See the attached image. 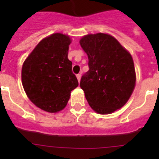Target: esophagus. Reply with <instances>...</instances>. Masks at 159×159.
Wrapping results in <instances>:
<instances>
[{
  "mask_svg": "<svg viewBox=\"0 0 159 159\" xmlns=\"http://www.w3.org/2000/svg\"><path fill=\"white\" fill-rule=\"evenodd\" d=\"M76 76H77V78H78V81L80 82V80H81V74H78Z\"/></svg>",
  "mask_w": 159,
  "mask_h": 159,
  "instance_id": "1",
  "label": "esophagus"
}]
</instances>
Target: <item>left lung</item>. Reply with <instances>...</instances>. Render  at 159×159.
<instances>
[{
    "mask_svg": "<svg viewBox=\"0 0 159 159\" xmlns=\"http://www.w3.org/2000/svg\"><path fill=\"white\" fill-rule=\"evenodd\" d=\"M80 44L87 54L89 67L80 86L91 108L102 115L121 108L135 86V70L130 53L107 34L85 35Z\"/></svg>",
    "mask_w": 159,
    "mask_h": 159,
    "instance_id": "left-lung-1",
    "label": "left lung"
}]
</instances>
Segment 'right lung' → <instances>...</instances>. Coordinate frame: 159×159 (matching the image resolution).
<instances>
[{
  "instance_id": "obj_1",
  "label": "right lung",
  "mask_w": 159,
  "mask_h": 159,
  "mask_svg": "<svg viewBox=\"0 0 159 159\" xmlns=\"http://www.w3.org/2000/svg\"><path fill=\"white\" fill-rule=\"evenodd\" d=\"M69 36L55 33L41 40L25 61L24 89L37 107L54 113L64 109L78 81L68 58Z\"/></svg>"
}]
</instances>
